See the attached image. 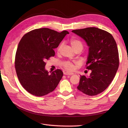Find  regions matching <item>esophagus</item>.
<instances>
[{
    "label": "esophagus",
    "mask_w": 128,
    "mask_h": 128,
    "mask_svg": "<svg viewBox=\"0 0 128 128\" xmlns=\"http://www.w3.org/2000/svg\"><path fill=\"white\" fill-rule=\"evenodd\" d=\"M64 75H74V73H72V72H64Z\"/></svg>",
    "instance_id": "34e87169"
}]
</instances>
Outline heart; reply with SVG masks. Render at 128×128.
I'll return each instance as SVG.
<instances>
[{"mask_svg":"<svg viewBox=\"0 0 128 128\" xmlns=\"http://www.w3.org/2000/svg\"><path fill=\"white\" fill-rule=\"evenodd\" d=\"M70 43L72 48L75 51L78 49L81 50V51H82V50L83 48V44L82 42L76 38H72L70 40ZM62 44H61L58 46L57 48L58 52L60 51V50L62 48ZM77 64L76 62H72L69 61H66L62 64V67L67 71L72 72L75 70V66Z\"/></svg>","mask_w":128,"mask_h":128,"instance_id":"1","label":"heart"}]
</instances>
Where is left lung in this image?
Listing matches in <instances>:
<instances>
[{
  "label": "left lung",
  "instance_id": "left-lung-1",
  "mask_svg": "<svg viewBox=\"0 0 128 128\" xmlns=\"http://www.w3.org/2000/svg\"><path fill=\"white\" fill-rule=\"evenodd\" d=\"M72 32L84 39L89 47L86 69L90 76H80L77 89L88 96L104 91L113 80L119 66L118 51L113 36L96 27L74 30Z\"/></svg>",
  "mask_w": 128,
  "mask_h": 128
}]
</instances>
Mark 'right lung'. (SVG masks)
<instances>
[{
    "mask_svg": "<svg viewBox=\"0 0 128 128\" xmlns=\"http://www.w3.org/2000/svg\"><path fill=\"white\" fill-rule=\"evenodd\" d=\"M69 32L46 28L36 29L22 37L18 46L15 68L22 86L30 94L41 96L54 90L63 76L60 69L49 74L45 61L54 56L58 48Z\"/></svg>",
    "mask_w": 128,
    "mask_h": 128,
    "instance_id": "add662e5",
    "label": "right lung"
}]
</instances>
